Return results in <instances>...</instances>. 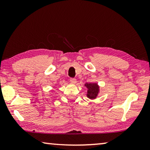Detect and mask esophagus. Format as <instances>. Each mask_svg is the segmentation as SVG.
<instances>
[{"mask_svg": "<svg viewBox=\"0 0 150 150\" xmlns=\"http://www.w3.org/2000/svg\"><path fill=\"white\" fill-rule=\"evenodd\" d=\"M70 82L73 83V84H75L76 82H77V80H76L75 78H71L70 79Z\"/></svg>", "mask_w": 150, "mask_h": 150, "instance_id": "34e87169", "label": "esophagus"}]
</instances>
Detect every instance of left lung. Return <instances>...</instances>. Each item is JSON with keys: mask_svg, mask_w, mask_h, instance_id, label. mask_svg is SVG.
I'll use <instances>...</instances> for the list:
<instances>
[{"mask_svg": "<svg viewBox=\"0 0 150 150\" xmlns=\"http://www.w3.org/2000/svg\"><path fill=\"white\" fill-rule=\"evenodd\" d=\"M87 88V97L91 99H95L99 92V87L96 83H86L85 85Z\"/></svg>", "mask_w": 150, "mask_h": 150, "instance_id": "obj_1", "label": "left lung"}]
</instances>
